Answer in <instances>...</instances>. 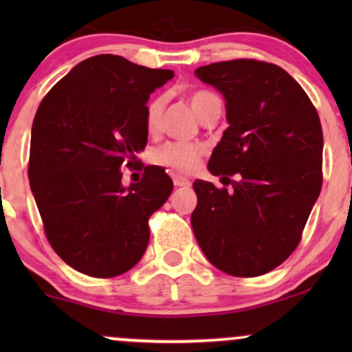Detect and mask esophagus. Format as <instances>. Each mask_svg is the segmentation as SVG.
Returning a JSON list of instances; mask_svg holds the SVG:
<instances>
[{
	"instance_id": "obj_1",
	"label": "esophagus",
	"mask_w": 352,
	"mask_h": 352,
	"mask_svg": "<svg viewBox=\"0 0 352 352\" xmlns=\"http://www.w3.org/2000/svg\"><path fill=\"white\" fill-rule=\"evenodd\" d=\"M173 184H175V187H190V180L182 175L173 177Z\"/></svg>"
}]
</instances>
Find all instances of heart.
Wrapping results in <instances>:
<instances>
[{
	"instance_id": "heart-1",
	"label": "heart",
	"mask_w": 352,
	"mask_h": 352,
	"mask_svg": "<svg viewBox=\"0 0 352 352\" xmlns=\"http://www.w3.org/2000/svg\"><path fill=\"white\" fill-rule=\"evenodd\" d=\"M188 102L197 117L201 119V117L210 111V107H212L213 104L220 102V99L208 91H192L188 94ZM164 109V96L153 98L151 102L147 104V107H145V127H147V131L151 132V134L159 132L160 122H162ZM200 145L190 142H167L152 152L153 162L180 173H192L195 170L200 164Z\"/></svg>"
}]
</instances>
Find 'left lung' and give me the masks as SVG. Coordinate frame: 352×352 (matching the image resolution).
Returning a JSON list of instances; mask_svg holds the SVG:
<instances>
[{
  "instance_id": "obj_1",
  "label": "left lung",
  "mask_w": 352,
  "mask_h": 352,
  "mask_svg": "<svg viewBox=\"0 0 352 352\" xmlns=\"http://www.w3.org/2000/svg\"><path fill=\"white\" fill-rule=\"evenodd\" d=\"M220 91L228 127L195 180L192 228L213 266L232 276H260L300 243L321 192L322 129L306 92L276 64L253 59L213 63L195 71ZM236 175L238 181H230Z\"/></svg>"
}]
</instances>
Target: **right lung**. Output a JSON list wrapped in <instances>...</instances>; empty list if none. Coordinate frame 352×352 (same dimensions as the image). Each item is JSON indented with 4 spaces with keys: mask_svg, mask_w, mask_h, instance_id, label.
<instances>
[{
    "mask_svg": "<svg viewBox=\"0 0 352 352\" xmlns=\"http://www.w3.org/2000/svg\"><path fill=\"white\" fill-rule=\"evenodd\" d=\"M170 69L114 54L92 56L39 104L31 129L30 177L44 232L78 272L112 278L135 266L148 245V218L170 197L164 168L145 167L125 187L122 165L147 145L145 107Z\"/></svg>",
    "mask_w": 352,
    "mask_h": 352,
    "instance_id": "1",
    "label": "right lung"
}]
</instances>
